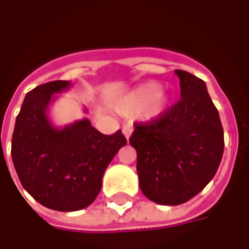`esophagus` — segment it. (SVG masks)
<instances>
[{
  "mask_svg": "<svg viewBox=\"0 0 249 249\" xmlns=\"http://www.w3.org/2000/svg\"><path fill=\"white\" fill-rule=\"evenodd\" d=\"M132 132H133V125L130 124V123H126V124L123 125V133L126 139H129L130 135H132Z\"/></svg>",
  "mask_w": 249,
  "mask_h": 249,
  "instance_id": "obj_1",
  "label": "esophagus"
}]
</instances>
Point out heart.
<instances>
[{
  "instance_id": "heart-1",
  "label": "heart",
  "mask_w": 249,
  "mask_h": 249,
  "mask_svg": "<svg viewBox=\"0 0 249 249\" xmlns=\"http://www.w3.org/2000/svg\"><path fill=\"white\" fill-rule=\"evenodd\" d=\"M171 100V93L161 90V85L159 82L151 81L130 90L126 96L120 100L117 108L121 110H135L149 104L152 113L160 114L168 108Z\"/></svg>"
}]
</instances>
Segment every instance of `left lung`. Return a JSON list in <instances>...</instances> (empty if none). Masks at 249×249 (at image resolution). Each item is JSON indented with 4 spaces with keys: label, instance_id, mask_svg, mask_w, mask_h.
<instances>
[{
    "label": "left lung",
    "instance_id": "left-lung-1",
    "mask_svg": "<svg viewBox=\"0 0 249 249\" xmlns=\"http://www.w3.org/2000/svg\"><path fill=\"white\" fill-rule=\"evenodd\" d=\"M180 100L159 119L136 124L129 142L137 152L140 189L153 203L178 205L213 178L224 152L219 112L203 80L175 71Z\"/></svg>",
    "mask_w": 249,
    "mask_h": 249
}]
</instances>
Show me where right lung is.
<instances>
[{"label": "right lung", "instance_id": "1", "mask_svg": "<svg viewBox=\"0 0 249 249\" xmlns=\"http://www.w3.org/2000/svg\"><path fill=\"white\" fill-rule=\"evenodd\" d=\"M71 81H52L26 93L12 137V159L22 187L46 208L73 212L96 200L105 169L126 139L100 133L88 119L62 128L48 109ZM87 112V109H85Z\"/></svg>", "mask_w": 249, "mask_h": 249}]
</instances>
